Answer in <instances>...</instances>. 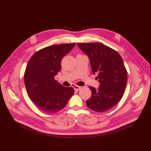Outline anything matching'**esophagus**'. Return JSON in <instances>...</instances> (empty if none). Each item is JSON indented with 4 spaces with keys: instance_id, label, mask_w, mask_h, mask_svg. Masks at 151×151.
Returning a JSON list of instances; mask_svg holds the SVG:
<instances>
[{
    "instance_id": "1",
    "label": "esophagus",
    "mask_w": 151,
    "mask_h": 151,
    "mask_svg": "<svg viewBox=\"0 0 151 151\" xmlns=\"http://www.w3.org/2000/svg\"><path fill=\"white\" fill-rule=\"evenodd\" d=\"M73 87L74 89H75V90H76V91H79V90H81V86H78L76 85H73Z\"/></svg>"
}]
</instances>
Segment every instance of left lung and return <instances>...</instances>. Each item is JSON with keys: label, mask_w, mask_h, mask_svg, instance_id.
Wrapping results in <instances>:
<instances>
[{"label": "left lung", "mask_w": 151, "mask_h": 151, "mask_svg": "<svg viewBox=\"0 0 151 151\" xmlns=\"http://www.w3.org/2000/svg\"><path fill=\"white\" fill-rule=\"evenodd\" d=\"M88 55L93 74H97L100 83L96 89L89 86L91 96L86 101L91 110L104 112L118 104L124 95L127 83V71L123 60L117 51L100 43H78Z\"/></svg>", "instance_id": "8db88e82"}]
</instances>
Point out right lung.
<instances>
[{
  "mask_svg": "<svg viewBox=\"0 0 151 151\" xmlns=\"http://www.w3.org/2000/svg\"><path fill=\"white\" fill-rule=\"evenodd\" d=\"M76 43L50 45L37 51L28 61L24 81L28 97L46 113L62 110L74 94L73 87H64L54 76L62 69L61 61Z\"/></svg>",
  "mask_w": 151,
  "mask_h": 151,
  "instance_id": "right-lung-1",
  "label": "right lung"
}]
</instances>
